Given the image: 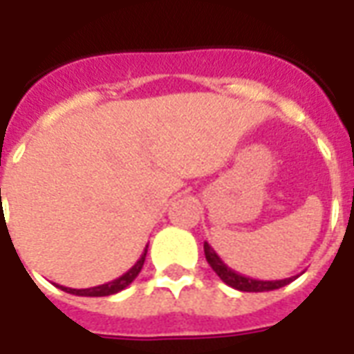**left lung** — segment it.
I'll list each match as a JSON object with an SVG mask.
<instances>
[{
  "label": "left lung",
  "instance_id": "8db88e82",
  "mask_svg": "<svg viewBox=\"0 0 354 354\" xmlns=\"http://www.w3.org/2000/svg\"><path fill=\"white\" fill-rule=\"evenodd\" d=\"M204 255H206V261H208V264L212 266V270L221 277V281H223V283H227L229 287H232V289L243 290V292H264V290L281 289V287L289 285L290 281L297 277V276H292V277H287V279L263 281V279H253V277L242 276V274H238L236 270L229 268L208 242H204Z\"/></svg>",
  "mask_w": 354,
  "mask_h": 354
}]
</instances>
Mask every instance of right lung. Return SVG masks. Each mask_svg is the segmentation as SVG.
Wrapping results in <instances>:
<instances>
[{
	"mask_svg": "<svg viewBox=\"0 0 354 354\" xmlns=\"http://www.w3.org/2000/svg\"><path fill=\"white\" fill-rule=\"evenodd\" d=\"M146 253H148V245H146V250H144V253L140 255V259L135 263L133 268H129L124 276L116 277V279H112L109 283L99 285V287H91V289H69V287H64V285H57V287L65 290V292H71V295H78V297H111V295H116V292L124 290L125 287H129L135 281L138 272L142 270L144 261H146Z\"/></svg>",
	"mask_w": 354,
	"mask_h": 354,
	"instance_id": "1",
	"label": "right lung"
}]
</instances>
